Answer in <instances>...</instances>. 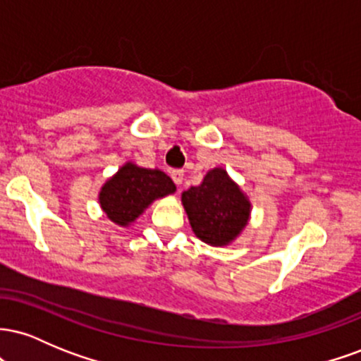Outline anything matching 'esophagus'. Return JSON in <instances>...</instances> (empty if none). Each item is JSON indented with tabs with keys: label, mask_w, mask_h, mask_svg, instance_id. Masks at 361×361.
I'll return each instance as SVG.
<instances>
[{
	"label": "esophagus",
	"mask_w": 361,
	"mask_h": 361,
	"mask_svg": "<svg viewBox=\"0 0 361 361\" xmlns=\"http://www.w3.org/2000/svg\"><path fill=\"white\" fill-rule=\"evenodd\" d=\"M171 178L176 185H181V181H183V169H173Z\"/></svg>",
	"instance_id": "esophagus-1"
}]
</instances>
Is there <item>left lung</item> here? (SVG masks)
<instances>
[{
    "label": "left lung",
    "instance_id": "obj_1",
    "mask_svg": "<svg viewBox=\"0 0 361 361\" xmlns=\"http://www.w3.org/2000/svg\"><path fill=\"white\" fill-rule=\"evenodd\" d=\"M181 202L195 235L210 246L234 241L250 219V200L222 168L210 169L202 185L183 192Z\"/></svg>",
    "mask_w": 361,
    "mask_h": 361
}]
</instances>
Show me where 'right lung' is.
<instances>
[{"mask_svg":"<svg viewBox=\"0 0 361 361\" xmlns=\"http://www.w3.org/2000/svg\"><path fill=\"white\" fill-rule=\"evenodd\" d=\"M176 186L159 169L127 163L111 176L100 192V205L111 222L126 227L139 217L156 198L175 193Z\"/></svg>","mask_w":361,"mask_h":361,"instance_id":"right-lung-1","label":"right lung"}]
</instances>
